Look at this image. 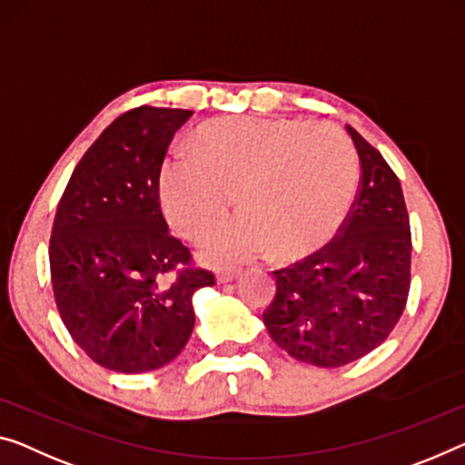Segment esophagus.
<instances>
[{"mask_svg":"<svg viewBox=\"0 0 465 465\" xmlns=\"http://www.w3.org/2000/svg\"><path fill=\"white\" fill-rule=\"evenodd\" d=\"M239 278V274L234 272H218L216 274V282L218 284H228V282H234Z\"/></svg>","mask_w":465,"mask_h":465,"instance_id":"34e87169","label":"esophagus"}]
</instances>
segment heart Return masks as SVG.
Returning a JSON list of instances; mask_svg holds the SVG:
<instances>
[{
  "mask_svg": "<svg viewBox=\"0 0 465 465\" xmlns=\"http://www.w3.org/2000/svg\"><path fill=\"white\" fill-rule=\"evenodd\" d=\"M195 152L170 149L158 173L163 216L193 241L231 208L242 210L199 237L202 260L237 268L278 252L318 253L347 223L357 191L353 149L339 128L297 118L231 116L203 124Z\"/></svg>",
  "mask_w": 465,
  "mask_h": 465,
  "instance_id": "heart-1",
  "label": "heart"
}]
</instances>
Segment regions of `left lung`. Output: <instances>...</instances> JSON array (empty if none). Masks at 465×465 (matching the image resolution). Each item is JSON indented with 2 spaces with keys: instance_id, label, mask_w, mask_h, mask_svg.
Masks as SVG:
<instances>
[{
  "instance_id": "8db88e82",
  "label": "left lung",
  "mask_w": 465,
  "mask_h": 465,
  "mask_svg": "<svg viewBox=\"0 0 465 465\" xmlns=\"http://www.w3.org/2000/svg\"><path fill=\"white\" fill-rule=\"evenodd\" d=\"M345 128L360 155L361 181L342 234L276 270V297L263 313L276 345L318 368L345 366L381 345L410 292L411 234L401 183L381 152Z\"/></svg>"
}]
</instances>
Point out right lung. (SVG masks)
<instances>
[{
	"mask_svg": "<svg viewBox=\"0 0 465 465\" xmlns=\"http://www.w3.org/2000/svg\"><path fill=\"white\" fill-rule=\"evenodd\" d=\"M191 110L141 105L99 134L55 212V305L78 347L123 374L163 368L195 326L193 295L213 274L191 266L160 210L158 173Z\"/></svg>",
	"mask_w": 465,
	"mask_h": 465,
	"instance_id": "obj_1",
	"label": "right lung"
}]
</instances>
